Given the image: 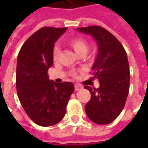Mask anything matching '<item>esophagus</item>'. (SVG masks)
<instances>
[{
	"label": "esophagus",
	"mask_w": 148,
	"mask_h": 148,
	"mask_svg": "<svg viewBox=\"0 0 148 148\" xmlns=\"http://www.w3.org/2000/svg\"><path fill=\"white\" fill-rule=\"evenodd\" d=\"M82 89V86H80V85H78V84H75L74 85V90L75 91H78V90H80Z\"/></svg>",
	"instance_id": "esophagus-1"
}]
</instances>
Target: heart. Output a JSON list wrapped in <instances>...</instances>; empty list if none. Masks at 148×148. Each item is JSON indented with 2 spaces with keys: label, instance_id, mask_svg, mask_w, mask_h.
Instances as JSON below:
<instances>
[{
  "label": "heart",
  "instance_id": "heart-1",
  "mask_svg": "<svg viewBox=\"0 0 148 148\" xmlns=\"http://www.w3.org/2000/svg\"><path fill=\"white\" fill-rule=\"evenodd\" d=\"M69 43H70L71 47L74 49V51L76 52L78 55H86L88 50H89V43L83 38H75V39H71ZM59 54H60L59 47L55 46L53 49V53H52L54 60L58 59Z\"/></svg>",
  "mask_w": 148,
  "mask_h": 148
}]
</instances>
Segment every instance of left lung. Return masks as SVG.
<instances>
[{
    "mask_svg": "<svg viewBox=\"0 0 148 148\" xmlns=\"http://www.w3.org/2000/svg\"><path fill=\"white\" fill-rule=\"evenodd\" d=\"M77 31L92 36L97 44V55L92 70L93 78L98 79L100 86H84L91 93L86 112L96 124H110L121 114L129 92L127 54L120 41L104 27L90 26L78 27Z\"/></svg>",
    "mask_w": 148,
    "mask_h": 148,
    "instance_id": "obj_1",
    "label": "left lung"
}]
</instances>
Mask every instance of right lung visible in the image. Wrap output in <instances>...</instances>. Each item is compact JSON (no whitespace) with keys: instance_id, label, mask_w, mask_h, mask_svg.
I'll list each match as a JSON object with an SVG mask.
<instances>
[{"instance_id":"1","label":"right lung","mask_w":148,"mask_h":148,"mask_svg":"<svg viewBox=\"0 0 148 148\" xmlns=\"http://www.w3.org/2000/svg\"><path fill=\"white\" fill-rule=\"evenodd\" d=\"M66 27H44L31 36L18 54L16 91L24 111L39 126L48 127L63 119L74 90L73 83L49 80L53 48Z\"/></svg>"}]
</instances>
